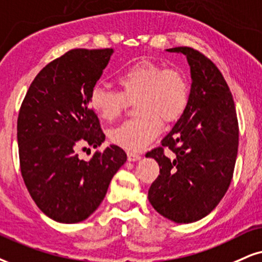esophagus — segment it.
Masks as SVG:
<instances>
[{
  "label": "esophagus",
  "instance_id": "obj_1",
  "mask_svg": "<svg viewBox=\"0 0 262 262\" xmlns=\"http://www.w3.org/2000/svg\"><path fill=\"white\" fill-rule=\"evenodd\" d=\"M141 159V156L135 153H127V160L128 161H138Z\"/></svg>",
  "mask_w": 262,
  "mask_h": 262
}]
</instances>
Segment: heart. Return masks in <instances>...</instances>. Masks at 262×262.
Listing matches in <instances>:
<instances>
[{"label":"heart","instance_id":"obj_1","mask_svg":"<svg viewBox=\"0 0 262 262\" xmlns=\"http://www.w3.org/2000/svg\"><path fill=\"white\" fill-rule=\"evenodd\" d=\"M120 92L103 86L93 87L90 106L99 119L112 121L121 114L126 103H134L137 116L113 128L109 134L116 146L142 151L161 131V120L172 124L182 118L189 103L186 76L149 59H141L116 76Z\"/></svg>","mask_w":262,"mask_h":262}]
</instances>
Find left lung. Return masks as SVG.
I'll return each mask as SVG.
<instances>
[{
	"label": "left lung",
	"instance_id": "8db88e82",
	"mask_svg": "<svg viewBox=\"0 0 262 262\" xmlns=\"http://www.w3.org/2000/svg\"><path fill=\"white\" fill-rule=\"evenodd\" d=\"M166 51L185 54L192 85L185 114L163 138L161 147L146 154L160 167L148 199L164 217L190 224L209 215L227 192L239 130L233 97L217 67L190 47ZM164 147L172 158L165 156Z\"/></svg>",
	"mask_w": 262,
	"mask_h": 262
}]
</instances>
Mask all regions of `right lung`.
Segmentation results:
<instances>
[{"label":"right lung","instance_id":"right-lung-1","mask_svg":"<svg viewBox=\"0 0 262 262\" xmlns=\"http://www.w3.org/2000/svg\"><path fill=\"white\" fill-rule=\"evenodd\" d=\"M113 52L79 48L48 63L31 82L19 111L23 180L41 211L57 222L76 224L92 215L127 159L114 144L90 161L76 154L80 144L97 148L105 140L90 108V95Z\"/></svg>","mask_w":262,"mask_h":262}]
</instances>
